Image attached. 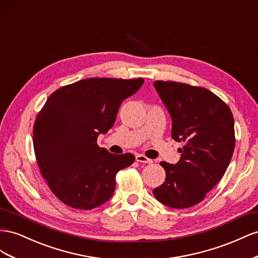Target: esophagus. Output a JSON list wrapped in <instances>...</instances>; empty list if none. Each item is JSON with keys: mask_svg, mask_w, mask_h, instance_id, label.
<instances>
[{"mask_svg": "<svg viewBox=\"0 0 258 258\" xmlns=\"http://www.w3.org/2000/svg\"><path fill=\"white\" fill-rule=\"evenodd\" d=\"M136 161L137 162H141V163H152V160L145 157L144 154H137V156H136Z\"/></svg>", "mask_w": 258, "mask_h": 258, "instance_id": "34e87169", "label": "esophagus"}]
</instances>
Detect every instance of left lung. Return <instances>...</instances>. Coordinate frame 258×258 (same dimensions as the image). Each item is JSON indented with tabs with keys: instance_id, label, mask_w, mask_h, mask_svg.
I'll use <instances>...</instances> for the list:
<instances>
[{
	"instance_id": "left-lung-1",
	"label": "left lung",
	"mask_w": 258,
	"mask_h": 258,
	"mask_svg": "<svg viewBox=\"0 0 258 258\" xmlns=\"http://www.w3.org/2000/svg\"><path fill=\"white\" fill-rule=\"evenodd\" d=\"M153 86L172 117V137L185 145L175 164L161 162L166 176L153 196L173 209L200 203L216 186L234 150V121L230 108L200 86L156 81Z\"/></svg>"
}]
</instances>
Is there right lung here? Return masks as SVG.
Instances as JSON below:
<instances>
[{"label":"right lung","mask_w":258,"mask_h":258,"mask_svg":"<svg viewBox=\"0 0 258 258\" xmlns=\"http://www.w3.org/2000/svg\"><path fill=\"white\" fill-rule=\"evenodd\" d=\"M143 78H90L58 88L33 125V147L49 189L70 208L92 210L107 202L115 175L133 163L132 153L113 154L97 145L113 126L120 105Z\"/></svg>","instance_id":"add662e5"}]
</instances>
